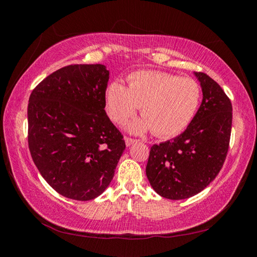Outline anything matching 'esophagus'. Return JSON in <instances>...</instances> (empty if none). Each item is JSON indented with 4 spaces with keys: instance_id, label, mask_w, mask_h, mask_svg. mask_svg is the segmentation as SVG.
Wrapping results in <instances>:
<instances>
[{
    "instance_id": "1",
    "label": "esophagus",
    "mask_w": 257,
    "mask_h": 257,
    "mask_svg": "<svg viewBox=\"0 0 257 257\" xmlns=\"http://www.w3.org/2000/svg\"><path fill=\"white\" fill-rule=\"evenodd\" d=\"M124 142H125V145L130 146V145H133L134 143H136L137 139H134V138H132V137H125V138H124Z\"/></svg>"
}]
</instances>
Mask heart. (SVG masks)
<instances>
[{
  "instance_id": "1",
  "label": "heart",
  "mask_w": 257,
  "mask_h": 257,
  "mask_svg": "<svg viewBox=\"0 0 257 257\" xmlns=\"http://www.w3.org/2000/svg\"><path fill=\"white\" fill-rule=\"evenodd\" d=\"M202 99V88L189 77L158 70H142L128 77V88L112 81L105 93L106 110L116 123L133 116L137 108L144 119L133 125L135 132L152 129L158 137H173L188 127Z\"/></svg>"
}]
</instances>
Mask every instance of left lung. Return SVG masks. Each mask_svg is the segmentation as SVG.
<instances>
[{
  "label": "left lung",
  "mask_w": 257,
  "mask_h": 257,
  "mask_svg": "<svg viewBox=\"0 0 257 257\" xmlns=\"http://www.w3.org/2000/svg\"><path fill=\"white\" fill-rule=\"evenodd\" d=\"M203 101L184 133L151 147L146 176L160 196L184 199L202 191L220 172L227 158L232 105L216 81L195 72Z\"/></svg>",
  "instance_id": "left-lung-1"
}]
</instances>
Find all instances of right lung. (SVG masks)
I'll return each instance as SVG.
<instances>
[{
  "instance_id": "1",
  "label": "right lung",
  "mask_w": 257,
  "mask_h": 257,
  "mask_svg": "<svg viewBox=\"0 0 257 257\" xmlns=\"http://www.w3.org/2000/svg\"><path fill=\"white\" fill-rule=\"evenodd\" d=\"M107 81L103 64H71L47 76L30 94V155L47 184L64 197L99 196L125 149L122 134L104 110Z\"/></svg>"
}]
</instances>
